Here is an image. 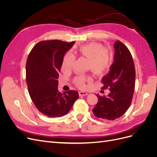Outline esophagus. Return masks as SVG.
I'll list each match as a JSON object with an SVG mask.
<instances>
[{
    "mask_svg": "<svg viewBox=\"0 0 157 157\" xmlns=\"http://www.w3.org/2000/svg\"><path fill=\"white\" fill-rule=\"evenodd\" d=\"M78 94H79V96H86V95L88 94L87 92H82V91H80Z\"/></svg>",
    "mask_w": 157,
    "mask_h": 157,
    "instance_id": "34e87169",
    "label": "esophagus"
}]
</instances>
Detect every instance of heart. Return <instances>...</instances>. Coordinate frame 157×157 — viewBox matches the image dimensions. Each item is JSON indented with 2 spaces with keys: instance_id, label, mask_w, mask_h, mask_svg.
<instances>
[{
  "instance_id": "obj_1",
  "label": "heart",
  "mask_w": 157,
  "mask_h": 157,
  "mask_svg": "<svg viewBox=\"0 0 157 157\" xmlns=\"http://www.w3.org/2000/svg\"><path fill=\"white\" fill-rule=\"evenodd\" d=\"M78 54L88 59V68L94 73H103L110 67L112 63V54L111 50L103 48L101 44L91 42L80 47ZM75 61V57L69 53L66 54L63 59L61 69L64 72H70L73 69ZM92 77L89 75H83L76 77L73 82L80 88L86 87V81H91Z\"/></svg>"
}]
</instances>
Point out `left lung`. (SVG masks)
Returning a JSON list of instances; mask_svg holds the SVG:
<instances>
[{
	"instance_id": "obj_1",
	"label": "left lung",
	"mask_w": 157,
	"mask_h": 157,
	"mask_svg": "<svg viewBox=\"0 0 157 157\" xmlns=\"http://www.w3.org/2000/svg\"><path fill=\"white\" fill-rule=\"evenodd\" d=\"M114 48V62L101 80V89L108 88L110 92L107 96L97 94L98 101L92 110L96 117L108 121H114L126 112L132 103L136 81L135 65L130 50L118 40Z\"/></svg>"
}]
</instances>
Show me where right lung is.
I'll return each instance as SVG.
<instances>
[{"label":"right lung","mask_w":157,"mask_h":157,"mask_svg":"<svg viewBox=\"0 0 157 157\" xmlns=\"http://www.w3.org/2000/svg\"><path fill=\"white\" fill-rule=\"evenodd\" d=\"M75 42L59 40L40 41L33 47L26 63V81L35 107L48 117H59L71 110L78 93L58 92L59 73L66 52Z\"/></svg>","instance_id":"1"}]
</instances>
